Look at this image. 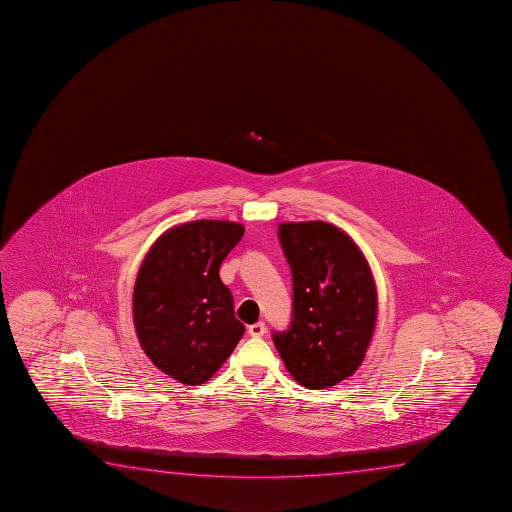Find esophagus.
Returning a JSON list of instances; mask_svg holds the SVG:
<instances>
[{
  "mask_svg": "<svg viewBox=\"0 0 512 512\" xmlns=\"http://www.w3.org/2000/svg\"><path fill=\"white\" fill-rule=\"evenodd\" d=\"M248 333L253 338H260V336H264V333H266V324L264 322H255V324L248 327Z\"/></svg>",
  "mask_w": 512,
  "mask_h": 512,
  "instance_id": "esophagus-1",
  "label": "esophagus"
}]
</instances>
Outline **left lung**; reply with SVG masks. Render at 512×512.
I'll list each match as a JSON object with an SVG mask.
<instances>
[{
	"label": "left lung",
	"instance_id": "8db88e82",
	"mask_svg": "<svg viewBox=\"0 0 512 512\" xmlns=\"http://www.w3.org/2000/svg\"><path fill=\"white\" fill-rule=\"evenodd\" d=\"M294 283L292 322L273 333L296 382L308 389L336 386L356 373L377 322V289L370 266L349 234L326 222L278 227Z\"/></svg>",
	"mask_w": 512,
	"mask_h": 512
}]
</instances>
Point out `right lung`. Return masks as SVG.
<instances>
[{"mask_svg": "<svg viewBox=\"0 0 512 512\" xmlns=\"http://www.w3.org/2000/svg\"><path fill=\"white\" fill-rule=\"evenodd\" d=\"M245 227L197 220L163 232L142 260L134 324L146 356L186 386L208 382L236 349L245 326L234 317L220 266Z\"/></svg>", "mask_w": 512, "mask_h": 512, "instance_id": "right-lung-1", "label": "right lung"}]
</instances>
